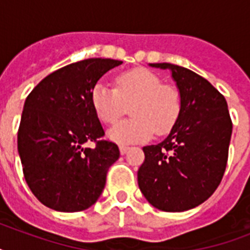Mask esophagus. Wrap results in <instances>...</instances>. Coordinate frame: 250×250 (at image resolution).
<instances>
[{"instance_id":"obj_1","label":"esophagus","mask_w":250,"mask_h":250,"mask_svg":"<svg viewBox=\"0 0 250 250\" xmlns=\"http://www.w3.org/2000/svg\"><path fill=\"white\" fill-rule=\"evenodd\" d=\"M128 149H129L128 145H121V146H119V150H121L122 154H125V153H127V150H128Z\"/></svg>"}]
</instances>
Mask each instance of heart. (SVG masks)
I'll use <instances>...</instances> for the list:
<instances>
[{
  "label": "heart",
  "instance_id": "heart-1",
  "mask_svg": "<svg viewBox=\"0 0 250 250\" xmlns=\"http://www.w3.org/2000/svg\"><path fill=\"white\" fill-rule=\"evenodd\" d=\"M90 104L98 119L114 125L127 111L132 118L114 125L109 137L119 144L144 141L156 131L168 132L180 114V94L172 85L162 84L150 70L136 67L119 74L115 88L98 83L90 92Z\"/></svg>",
  "mask_w": 250,
  "mask_h": 250
}]
</instances>
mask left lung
I'll return each mask as SVG.
<instances>
[{
    "label": "left lung",
    "instance_id": "left-lung-1",
    "mask_svg": "<svg viewBox=\"0 0 250 250\" xmlns=\"http://www.w3.org/2000/svg\"><path fill=\"white\" fill-rule=\"evenodd\" d=\"M150 66L171 71L180 93V114L162 143L143 148L137 183L157 209L186 211L206 201L221 184L232 121L225 96L205 78L178 64Z\"/></svg>",
    "mask_w": 250,
    "mask_h": 250
}]
</instances>
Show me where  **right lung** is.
<instances>
[{
  "instance_id": "right-lung-1",
  "label": "right lung",
  "mask_w": 250,
  "mask_h": 250,
  "mask_svg": "<svg viewBox=\"0 0 250 250\" xmlns=\"http://www.w3.org/2000/svg\"><path fill=\"white\" fill-rule=\"evenodd\" d=\"M123 62L89 58L49 74L27 96L18 129L23 175L35 197L50 209H88L104 190L119 148L105 136L90 92ZM85 142L95 146L84 148Z\"/></svg>"
}]
</instances>
